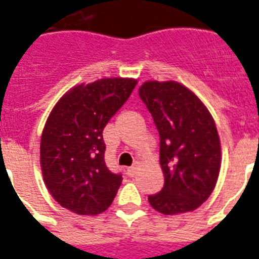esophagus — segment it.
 I'll use <instances>...</instances> for the list:
<instances>
[{"label":"esophagus","mask_w":259,"mask_h":259,"mask_svg":"<svg viewBox=\"0 0 259 259\" xmlns=\"http://www.w3.org/2000/svg\"><path fill=\"white\" fill-rule=\"evenodd\" d=\"M136 171H138V165H134L127 169V174L130 176V177H134V176L136 174Z\"/></svg>","instance_id":"esophagus-1"}]
</instances>
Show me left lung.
Returning a JSON list of instances; mask_svg holds the SVG:
<instances>
[{
	"mask_svg": "<svg viewBox=\"0 0 259 259\" xmlns=\"http://www.w3.org/2000/svg\"><path fill=\"white\" fill-rule=\"evenodd\" d=\"M142 101L159 132V163L165 185L148 196L163 215L197 209L213 192L222 165L215 120L196 94L176 81H146Z\"/></svg>",
	"mask_w": 259,
	"mask_h": 259,
	"instance_id": "left-lung-1",
	"label": "left lung"
}]
</instances>
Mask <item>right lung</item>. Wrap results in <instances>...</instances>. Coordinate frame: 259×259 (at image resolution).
<instances>
[{
	"label": "right lung",
	"mask_w": 259,
	"mask_h": 259,
	"mask_svg": "<svg viewBox=\"0 0 259 259\" xmlns=\"http://www.w3.org/2000/svg\"><path fill=\"white\" fill-rule=\"evenodd\" d=\"M134 78H101L66 92L40 140V167L54 200L77 215L107 211L123 177L105 165L102 131L131 96Z\"/></svg>",
	"instance_id": "add662e5"
}]
</instances>
